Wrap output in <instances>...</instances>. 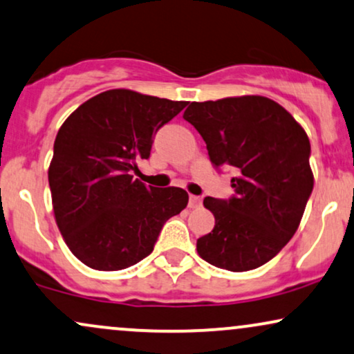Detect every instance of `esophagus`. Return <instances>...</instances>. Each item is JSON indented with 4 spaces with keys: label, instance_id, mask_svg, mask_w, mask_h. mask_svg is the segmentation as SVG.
I'll return each instance as SVG.
<instances>
[{
    "label": "esophagus",
    "instance_id": "1",
    "mask_svg": "<svg viewBox=\"0 0 354 354\" xmlns=\"http://www.w3.org/2000/svg\"><path fill=\"white\" fill-rule=\"evenodd\" d=\"M189 207H190V208H198V207H202V197H197V195H190V198H189Z\"/></svg>",
    "mask_w": 354,
    "mask_h": 354
}]
</instances>
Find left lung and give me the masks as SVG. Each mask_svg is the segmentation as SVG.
<instances>
[{"label": "left lung", "instance_id": "left-lung-1", "mask_svg": "<svg viewBox=\"0 0 354 354\" xmlns=\"http://www.w3.org/2000/svg\"><path fill=\"white\" fill-rule=\"evenodd\" d=\"M184 120L207 144L213 167H233L234 195L205 197L215 215L197 239L202 259L243 272L272 259L290 241L313 190L310 141L281 104L266 97L190 103Z\"/></svg>", "mask_w": 354, "mask_h": 354}]
</instances>
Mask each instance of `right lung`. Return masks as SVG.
Wrapping results in <instances>:
<instances>
[{
	"instance_id": "1",
	"label": "right lung",
	"mask_w": 354,
	"mask_h": 354,
	"mask_svg": "<svg viewBox=\"0 0 354 354\" xmlns=\"http://www.w3.org/2000/svg\"><path fill=\"white\" fill-rule=\"evenodd\" d=\"M187 102L108 90L77 108L60 126L49 167L54 215L82 263L120 270L149 256L170 216L189 203L178 187H147L131 172L149 159L156 133Z\"/></svg>"
}]
</instances>
